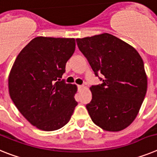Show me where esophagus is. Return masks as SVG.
<instances>
[{
	"label": "esophagus",
	"mask_w": 157,
	"mask_h": 157,
	"mask_svg": "<svg viewBox=\"0 0 157 157\" xmlns=\"http://www.w3.org/2000/svg\"><path fill=\"white\" fill-rule=\"evenodd\" d=\"M77 87H78V88H84V85H77Z\"/></svg>",
	"instance_id": "obj_1"
}]
</instances>
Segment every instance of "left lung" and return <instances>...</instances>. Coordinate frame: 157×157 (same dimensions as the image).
Returning <instances> with one entry per match:
<instances>
[{"label":"left lung","mask_w":157,"mask_h":157,"mask_svg":"<svg viewBox=\"0 0 157 157\" xmlns=\"http://www.w3.org/2000/svg\"><path fill=\"white\" fill-rule=\"evenodd\" d=\"M79 50L103 83L92 85L86 105L92 122L104 130L129 126L138 114L147 92L144 62L133 46L108 33L76 39Z\"/></svg>","instance_id":"left-lung-1"}]
</instances>
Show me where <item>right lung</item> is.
Here are the masks:
<instances>
[{
    "label": "right lung",
    "instance_id": "right-lung-1",
    "mask_svg": "<svg viewBox=\"0 0 157 157\" xmlns=\"http://www.w3.org/2000/svg\"><path fill=\"white\" fill-rule=\"evenodd\" d=\"M76 48L74 39L39 36L20 51L9 76V95L28 122L44 131L69 122L77 85L61 80Z\"/></svg>",
    "mask_w": 157,
    "mask_h": 157
}]
</instances>
